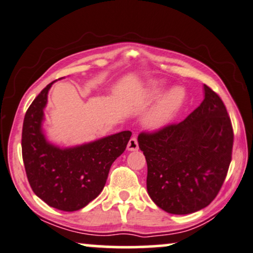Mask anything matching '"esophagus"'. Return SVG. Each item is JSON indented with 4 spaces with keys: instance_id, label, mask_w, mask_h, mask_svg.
I'll return each instance as SVG.
<instances>
[{
    "instance_id": "obj_1",
    "label": "esophagus",
    "mask_w": 253,
    "mask_h": 253,
    "mask_svg": "<svg viewBox=\"0 0 253 253\" xmlns=\"http://www.w3.org/2000/svg\"><path fill=\"white\" fill-rule=\"evenodd\" d=\"M137 149H139V143H137L136 137H132V139L128 141V144H127V150L135 151Z\"/></svg>"
}]
</instances>
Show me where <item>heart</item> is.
I'll return each instance as SVG.
<instances>
[{
  "instance_id": "1",
  "label": "heart",
  "mask_w": 253,
  "mask_h": 253,
  "mask_svg": "<svg viewBox=\"0 0 253 253\" xmlns=\"http://www.w3.org/2000/svg\"><path fill=\"white\" fill-rule=\"evenodd\" d=\"M167 83L163 80L150 81L141 93L139 102L149 103L166 91ZM186 99V92L181 86H173L160 99L156 106L144 118V125L149 129H161L169 125L179 112Z\"/></svg>"
}]
</instances>
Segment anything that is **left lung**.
I'll list each match as a JSON object with an SVG mask.
<instances>
[{
  "label": "left lung",
  "mask_w": 253,
  "mask_h": 253,
  "mask_svg": "<svg viewBox=\"0 0 253 253\" xmlns=\"http://www.w3.org/2000/svg\"><path fill=\"white\" fill-rule=\"evenodd\" d=\"M203 103L179 124L141 133L147 191L167 213L185 215L215 199L231 162L234 133L223 102L206 84Z\"/></svg>",
  "instance_id": "1"
}]
</instances>
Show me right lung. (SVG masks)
<instances>
[{"mask_svg": "<svg viewBox=\"0 0 253 253\" xmlns=\"http://www.w3.org/2000/svg\"><path fill=\"white\" fill-rule=\"evenodd\" d=\"M49 83L26 111L22 132L23 162L37 197L56 210L79 211L96 199L105 186L110 168L124 153L132 133L112 134L75 147L47 141L42 129Z\"/></svg>", "mask_w": 253, "mask_h": 253, "instance_id": "1", "label": "right lung"}]
</instances>
